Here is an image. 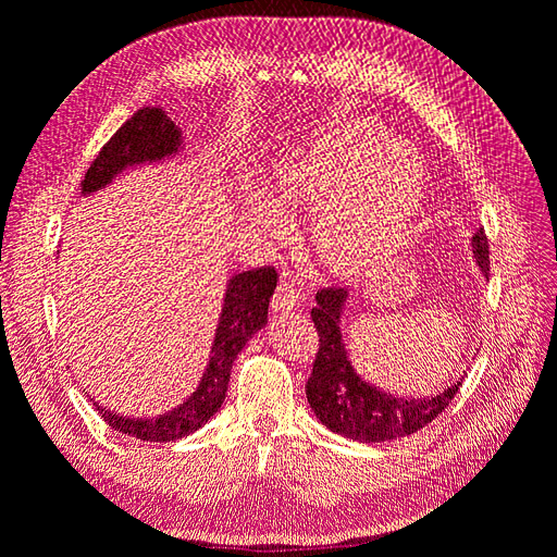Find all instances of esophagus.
Instances as JSON below:
<instances>
[{
	"mask_svg": "<svg viewBox=\"0 0 557 557\" xmlns=\"http://www.w3.org/2000/svg\"><path fill=\"white\" fill-rule=\"evenodd\" d=\"M301 293L297 285L290 281V278H281L278 285H276V293L272 297V307L274 311H281V309H295L301 305Z\"/></svg>",
	"mask_w": 557,
	"mask_h": 557,
	"instance_id": "1",
	"label": "esophagus"
}]
</instances>
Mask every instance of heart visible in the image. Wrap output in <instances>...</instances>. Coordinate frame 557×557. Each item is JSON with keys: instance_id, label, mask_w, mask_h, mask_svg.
<instances>
[{"instance_id": "b5f03b06", "label": "heart", "mask_w": 557, "mask_h": 557, "mask_svg": "<svg viewBox=\"0 0 557 557\" xmlns=\"http://www.w3.org/2000/svg\"><path fill=\"white\" fill-rule=\"evenodd\" d=\"M423 176L407 148L364 121L334 125L285 162L274 197L293 211H315L311 242L320 260L350 272L393 248L420 205ZM252 213L281 227L283 213L258 199Z\"/></svg>"}]
</instances>
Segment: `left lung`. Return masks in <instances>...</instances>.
I'll list each match as a JSON object with an SVG mask.
<instances>
[{"label":"left lung","instance_id":"1","mask_svg":"<svg viewBox=\"0 0 557 557\" xmlns=\"http://www.w3.org/2000/svg\"><path fill=\"white\" fill-rule=\"evenodd\" d=\"M474 248L476 262L487 274L491 272V250H487L483 227L474 234ZM346 295V288H339V285L320 288L315 293V307L311 309V320L318 332V350L307 381V397L315 418L332 432L364 444L391 442L423 430L458 395L462 381L430 399L393 397L364 383L350 367L339 332Z\"/></svg>","mask_w":557,"mask_h":557}]
</instances>
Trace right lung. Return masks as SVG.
I'll return each instance as SVG.
<instances>
[{
    "label": "right lung",
    "instance_id": "obj_1",
    "mask_svg": "<svg viewBox=\"0 0 557 557\" xmlns=\"http://www.w3.org/2000/svg\"><path fill=\"white\" fill-rule=\"evenodd\" d=\"M178 146L181 132L164 111L144 107L102 146L81 181V190L88 195L104 188L115 174H121L127 166L160 160L178 150ZM276 278L278 274L274 267L250 269V272L230 278L209 367L197 391L181 407L158 418H125L107 411L95 401V409L104 418V423L144 442H176L197 432L225 401L234 358L239 356L250 336L264 327L269 297L274 295Z\"/></svg>",
    "mask_w": 557,
    "mask_h": 557
}]
</instances>
